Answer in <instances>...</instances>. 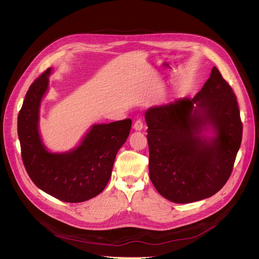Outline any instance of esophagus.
Wrapping results in <instances>:
<instances>
[{
  "label": "esophagus",
  "instance_id": "34e87169",
  "mask_svg": "<svg viewBox=\"0 0 259 259\" xmlns=\"http://www.w3.org/2000/svg\"><path fill=\"white\" fill-rule=\"evenodd\" d=\"M133 129L137 131H141L142 129H143V121H142L141 119H137L135 124H133Z\"/></svg>",
  "mask_w": 259,
  "mask_h": 259
}]
</instances>
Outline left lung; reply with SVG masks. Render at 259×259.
Instances as JSON below:
<instances>
[{
    "mask_svg": "<svg viewBox=\"0 0 259 259\" xmlns=\"http://www.w3.org/2000/svg\"><path fill=\"white\" fill-rule=\"evenodd\" d=\"M153 185L175 203L211 197L226 184L242 141L237 97L220 71L212 69L193 98L153 106L145 112ZM210 126L211 138L202 132Z\"/></svg>",
    "mask_w": 259,
    "mask_h": 259,
    "instance_id": "1",
    "label": "left lung"
}]
</instances>
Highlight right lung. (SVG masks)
I'll return each instance as SVG.
<instances>
[{
	"instance_id": "right-lung-1",
	"label": "right lung",
	"mask_w": 259,
	"mask_h": 259,
	"mask_svg": "<svg viewBox=\"0 0 259 259\" xmlns=\"http://www.w3.org/2000/svg\"><path fill=\"white\" fill-rule=\"evenodd\" d=\"M51 73L49 68L32 82L18 114L22 161L32 182L46 194L64 202H84L107 185L132 121L127 118L94 124L76 148L61 154L48 152L39 137L38 119Z\"/></svg>"
}]
</instances>
